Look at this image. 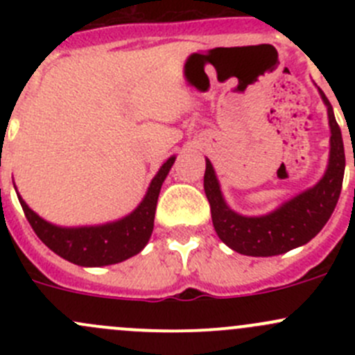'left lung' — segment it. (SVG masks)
<instances>
[{"label": "left lung", "instance_id": "left-lung-1", "mask_svg": "<svg viewBox=\"0 0 355 355\" xmlns=\"http://www.w3.org/2000/svg\"><path fill=\"white\" fill-rule=\"evenodd\" d=\"M320 92L324 105L328 106L331 128L328 170L313 189L290 199L273 213L257 218H247L234 213L223 200L213 164L206 159L204 192L209 200L214 230L218 237L235 252L257 257L278 256L307 244L330 220L342 191L345 151H343L342 132L335 120L330 101L323 91Z\"/></svg>", "mask_w": 355, "mask_h": 355}]
</instances>
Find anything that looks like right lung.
Segmentation results:
<instances>
[{"mask_svg": "<svg viewBox=\"0 0 355 355\" xmlns=\"http://www.w3.org/2000/svg\"><path fill=\"white\" fill-rule=\"evenodd\" d=\"M173 163L175 156H171L159 168L149 185L144 200L139 204L134 213L125 216L123 220L101 225V227H55L37 216L20 196L19 200L35 235L63 259L78 266H106V264L121 263L141 252L148 244L153 227H155L157 196Z\"/></svg>", "mask_w": 355, "mask_h": 355, "instance_id": "obj_1", "label": "right lung"}]
</instances>
